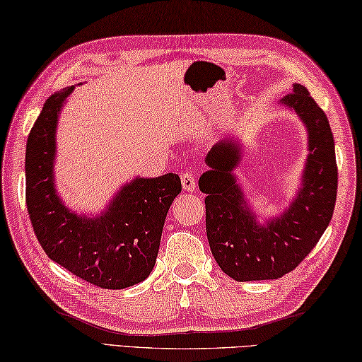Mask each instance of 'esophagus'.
<instances>
[{
    "instance_id": "esophagus-1",
    "label": "esophagus",
    "mask_w": 362,
    "mask_h": 362,
    "mask_svg": "<svg viewBox=\"0 0 362 362\" xmlns=\"http://www.w3.org/2000/svg\"><path fill=\"white\" fill-rule=\"evenodd\" d=\"M181 184H182V187L186 189V190H194L195 189V184H197L194 173L192 172H184L181 175Z\"/></svg>"
}]
</instances>
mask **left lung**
<instances>
[{
  "label": "left lung",
  "mask_w": 362,
  "mask_h": 362,
  "mask_svg": "<svg viewBox=\"0 0 362 362\" xmlns=\"http://www.w3.org/2000/svg\"><path fill=\"white\" fill-rule=\"evenodd\" d=\"M309 132L303 187L287 213L260 227L247 209L231 170L240 159L233 141L206 156L211 167L199 180L206 206V235L217 264L238 282L269 281L291 272L315 247L331 222L337 199V162L329 121L303 85L282 99Z\"/></svg>",
  "instance_id": "1"
}]
</instances>
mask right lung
I'll use <instances>...</instances> for the list:
<instances>
[{"label": "right lung", "instance_id": "obj_1", "mask_svg": "<svg viewBox=\"0 0 362 362\" xmlns=\"http://www.w3.org/2000/svg\"><path fill=\"white\" fill-rule=\"evenodd\" d=\"M74 86L54 93L26 143V208L39 244L49 258L81 281L121 290L143 282L158 258L163 222L181 192L178 175L137 178L121 189L98 219L78 217L59 202L53 186L54 129Z\"/></svg>", "mask_w": 362, "mask_h": 362}]
</instances>
